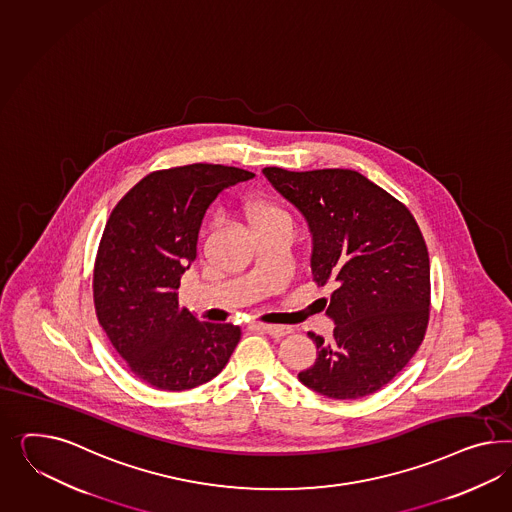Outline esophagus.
I'll return each instance as SVG.
<instances>
[{"mask_svg":"<svg viewBox=\"0 0 512 512\" xmlns=\"http://www.w3.org/2000/svg\"><path fill=\"white\" fill-rule=\"evenodd\" d=\"M258 331L267 333V335L273 336V338H282V336L290 335L292 333V327H286V325H267V323H256L254 325Z\"/></svg>","mask_w":512,"mask_h":512,"instance_id":"1","label":"esophagus"}]
</instances>
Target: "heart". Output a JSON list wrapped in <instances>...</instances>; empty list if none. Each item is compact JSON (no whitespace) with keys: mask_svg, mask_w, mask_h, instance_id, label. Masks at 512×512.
<instances>
[{"mask_svg":"<svg viewBox=\"0 0 512 512\" xmlns=\"http://www.w3.org/2000/svg\"><path fill=\"white\" fill-rule=\"evenodd\" d=\"M245 217L249 220L252 234L265 232H290L292 234V217L275 202L254 200L245 205Z\"/></svg>","mask_w":512,"mask_h":512,"instance_id":"heart-1","label":"heart"}]
</instances>
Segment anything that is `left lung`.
Returning <instances> with one entry per match:
<instances>
[{"label": "left lung", "mask_w": 512, "mask_h": 512, "mask_svg": "<svg viewBox=\"0 0 512 512\" xmlns=\"http://www.w3.org/2000/svg\"><path fill=\"white\" fill-rule=\"evenodd\" d=\"M262 172L307 219L314 282L335 286L323 299L333 338L308 333L318 357L299 381L336 400L380 391L408 365L428 327L430 260L419 224L355 170Z\"/></svg>", "instance_id": "1"}]
</instances>
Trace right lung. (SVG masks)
<instances>
[{
	"mask_svg": "<svg viewBox=\"0 0 512 512\" xmlns=\"http://www.w3.org/2000/svg\"><path fill=\"white\" fill-rule=\"evenodd\" d=\"M254 174L222 164L159 170L136 183L106 222L93 271L97 320L136 378L162 391L213 380L241 338L232 323L179 307L207 207Z\"/></svg>",
	"mask_w": 512,
	"mask_h": 512,
	"instance_id": "add662e5",
	"label": "right lung"
}]
</instances>
